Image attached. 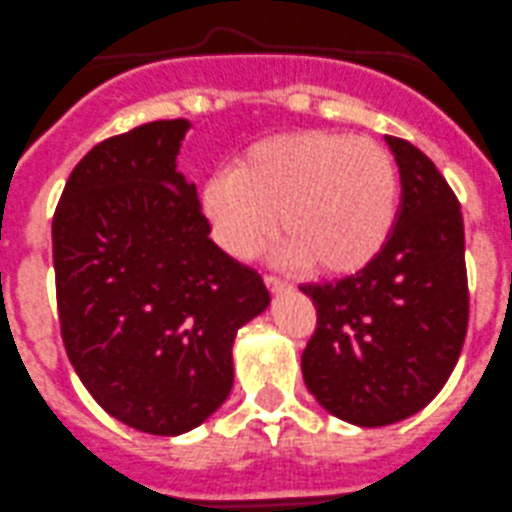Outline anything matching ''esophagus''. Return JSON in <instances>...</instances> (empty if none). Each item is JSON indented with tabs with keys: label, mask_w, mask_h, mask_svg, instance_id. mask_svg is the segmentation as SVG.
I'll return each mask as SVG.
<instances>
[{
	"label": "esophagus",
	"mask_w": 512,
	"mask_h": 512,
	"mask_svg": "<svg viewBox=\"0 0 512 512\" xmlns=\"http://www.w3.org/2000/svg\"><path fill=\"white\" fill-rule=\"evenodd\" d=\"M266 289L271 291V294H281V291H286V284L281 279H276V276H266Z\"/></svg>",
	"instance_id": "34e87169"
}]
</instances>
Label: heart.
Listing matches in <instances>:
<instances>
[{
	"mask_svg": "<svg viewBox=\"0 0 512 512\" xmlns=\"http://www.w3.org/2000/svg\"><path fill=\"white\" fill-rule=\"evenodd\" d=\"M397 196V168L382 145L299 130L248 145L231 173L208 175L201 211L218 246L236 259L253 256L279 226L284 261L339 276L382 251Z\"/></svg>",
	"mask_w": 512,
	"mask_h": 512,
	"instance_id": "b5f03b06",
	"label": "heart"
}]
</instances>
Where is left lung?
Returning a JSON list of instances; mask_svg holds the SVG:
<instances>
[{"mask_svg": "<svg viewBox=\"0 0 512 512\" xmlns=\"http://www.w3.org/2000/svg\"><path fill=\"white\" fill-rule=\"evenodd\" d=\"M402 180L382 251L334 284H306L316 332L301 354L306 389L329 415L384 427L427 407L455 369L467 332L460 203L422 150L384 135Z\"/></svg>", "mask_w": 512, "mask_h": 512, "instance_id": "obj_1", "label": "left lung"}]
</instances>
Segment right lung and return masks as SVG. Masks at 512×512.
I'll return each mask as SVG.
<instances>
[{"mask_svg": "<svg viewBox=\"0 0 512 512\" xmlns=\"http://www.w3.org/2000/svg\"><path fill=\"white\" fill-rule=\"evenodd\" d=\"M191 123L102 140L67 178L52 221L62 342L110 417L175 437L233 387V339L271 296L211 241L196 183L178 173Z\"/></svg>", "mask_w": 512, "mask_h": 512, "instance_id": "right-lung-1", "label": "right lung"}]
</instances>
